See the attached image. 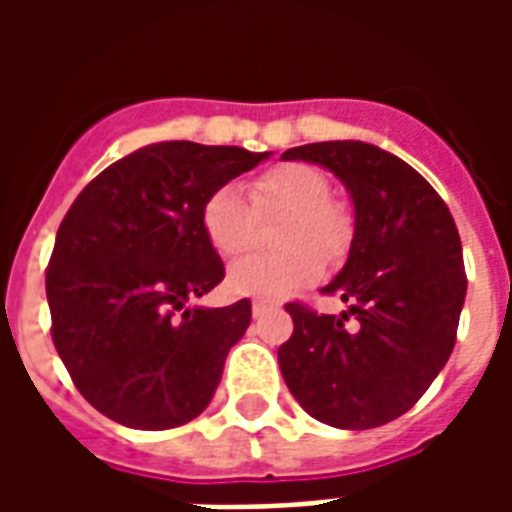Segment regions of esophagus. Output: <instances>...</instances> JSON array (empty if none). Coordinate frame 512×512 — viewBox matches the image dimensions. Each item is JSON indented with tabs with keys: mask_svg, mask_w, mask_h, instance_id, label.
<instances>
[{
	"mask_svg": "<svg viewBox=\"0 0 512 512\" xmlns=\"http://www.w3.org/2000/svg\"><path fill=\"white\" fill-rule=\"evenodd\" d=\"M271 307H277V301H271V299H255V301H252V312H255V315L271 310Z\"/></svg>",
	"mask_w": 512,
	"mask_h": 512,
	"instance_id": "obj_1",
	"label": "esophagus"
}]
</instances>
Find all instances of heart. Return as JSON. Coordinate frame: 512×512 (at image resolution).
Masks as SVG:
<instances>
[{"label":"heart","instance_id":"1","mask_svg":"<svg viewBox=\"0 0 512 512\" xmlns=\"http://www.w3.org/2000/svg\"><path fill=\"white\" fill-rule=\"evenodd\" d=\"M258 216L285 213L274 255H252L227 271L241 296H288L323 274V257L337 260L351 246V216L332 200V180L312 164L288 161L252 180V205L235 186H219L202 205V230L222 257L244 255L255 241Z\"/></svg>","mask_w":512,"mask_h":512}]
</instances>
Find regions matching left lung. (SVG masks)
<instances>
[{"instance_id":"8db88e82","label":"left lung","mask_w":512,"mask_h":512,"mask_svg":"<svg viewBox=\"0 0 512 512\" xmlns=\"http://www.w3.org/2000/svg\"><path fill=\"white\" fill-rule=\"evenodd\" d=\"M282 158L321 164L343 180L354 200V241L343 271L323 288L348 310L321 315L285 304L293 334L279 345V370L318 422L378 428L406 414L450 359L466 299L461 235L428 180L381 147L315 142Z\"/></svg>"}]
</instances>
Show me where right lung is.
Instances as JSON below:
<instances>
[{
	"mask_svg": "<svg viewBox=\"0 0 512 512\" xmlns=\"http://www.w3.org/2000/svg\"><path fill=\"white\" fill-rule=\"evenodd\" d=\"M271 153L156 142L106 167L65 213L49 271L51 340L84 400L120 425L200 417L252 301L189 307L224 279L202 205Z\"/></svg>",
	"mask_w": 512,
	"mask_h": 512,
	"instance_id": "1",
	"label": "right lung"
}]
</instances>
